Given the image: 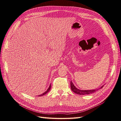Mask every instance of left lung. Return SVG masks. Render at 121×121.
<instances>
[{"label":"left lung","mask_w":121,"mask_h":121,"mask_svg":"<svg viewBox=\"0 0 121 121\" xmlns=\"http://www.w3.org/2000/svg\"><path fill=\"white\" fill-rule=\"evenodd\" d=\"M103 86H102V87L100 88H103ZM70 87H71V89L75 93L77 94L78 95H89L91 94H92L94 92H95L97 90H88V91H82V90H80V89H77L75 86L73 85V82H72V81H70Z\"/></svg>","instance_id":"left-lung-1"}]
</instances>
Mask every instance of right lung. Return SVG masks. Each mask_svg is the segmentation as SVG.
Instances as JSON below:
<instances>
[{
    "mask_svg": "<svg viewBox=\"0 0 121 121\" xmlns=\"http://www.w3.org/2000/svg\"><path fill=\"white\" fill-rule=\"evenodd\" d=\"M51 88V85H49V87H48V90H47V91H46L45 92H44L43 93V94H42V95H38V96H42V95H45V94H46V93L48 92L49 91H50Z\"/></svg>",
    "mask_w": 121,
    "mask_h": 121,
    "instance_id": "right-lung-1",
    "label": "right lung"
}]
</instances>
